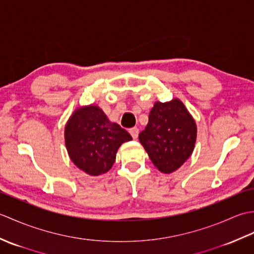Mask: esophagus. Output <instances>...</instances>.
<instances>
[{
  "label": "esophagus",
  "mask_w": 254,
  "mask_h": 254,
  "mask_svg": "<svg viewBox=\"0 0 254 254\" xmlns=\"http://www.w3.org/2000/svg\"><path fill=\"white\" fill-rule=\"evenodd\" d=\"M128 132H130L133 139H136L138 137V132L139 131H138L137 127H132V128H130V130H128Z\"/></svg>",
  "instance_id": "obj_1"
}]
</instances>
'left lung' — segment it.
Instances as JSON below:
<instances>
[{"mask_svg":"<svg viewBox=\"0 0 254 254\" xmlns=\"http://www.w3.org/2000/svg\"><path fill=\"white\" fill-rule=\"evenodd\" d=\"M138 139L158 170L171 174L191 156L196 141V124L179 99L157 101Z\"/></svg>","mask_w":254,"mask_h":254,"instance_id":"8db88e82","label":"left lung"}]
</instances>
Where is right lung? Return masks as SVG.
<instances>
[{
    "label": "right lung",
    "instance_id": "right-lung-1",
    "mask_svg": "<svg viewBox=\"0 0 254 254\" xmlns=\"http://www.w3.org/2000/svg\"><path fill=\"white\" fill-rule=\"evenodd\" d=\"M69 158L90 176L106 174L116 161L119 147L132 136L112 123L99 107L90 105L73 112L64 131Z\"/></svg>",
    "mask_w": 254,
    "mask_h": 254
}]
</instances>
